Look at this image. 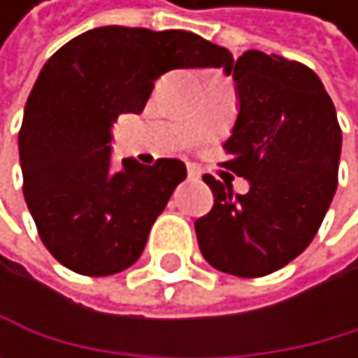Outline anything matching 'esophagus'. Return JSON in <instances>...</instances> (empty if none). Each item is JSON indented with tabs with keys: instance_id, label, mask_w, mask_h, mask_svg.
<instances>
[{
	"instance_id": "34e87169",
	"label": "esophagus",
	"mask_w": 358,
	"mask_h": 358,
	"mask_svg": "<svg viewBox=\"0 0 358 358\" xmlns=\"http://www.w3.org/2000/svg\"><path fill=\"white\" fill-rule=\"evenodd\" d=\"M187 176H189V180H197V178L201 176V171L195 165H187Z\"/></svg>"
}]
</instances>
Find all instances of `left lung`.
Segmentation results:
<instances>
[{"mask_svg": "<svg viewBox=\"0 0 358 358\" xmlns=\"http://www.w3.org/2000/svg\"><path fill=\"white\" fill-rule=\"evenodd\" d=\"M238 94V117L223 150V167L247 178L213 189V210L195 221L206 262L236 277H264L301 255L333 201L341 155L335 105L311 68L247 51L225 68Z\"/></svg>", "mask_w": 358, "mask_h": 358, "instance_id": "8db88e82", "label": "left lung"}]
</instances>
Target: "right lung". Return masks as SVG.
Here are the masks:
<instances>
[{
  "mask_svg": "<svg viewBox=\"0 0 358 358\" xmlns=\"http://www.w3.org/2000/svg\"><path fill=\"white\" fill-rule=\"evenodd\" d=\"M234 57L185 29L107 25L55 51L40 71L19 131L23 195L59 264L107 277L133 266L150 227L187 178L178 159L111 167L117 115L141 113L173 68H229Z\"/></svg>",
  "mask_w": 358,
  "mask_h": 358,
  "instance_id": "obj_1",
  "label": "right lung"
}]
</instances>
